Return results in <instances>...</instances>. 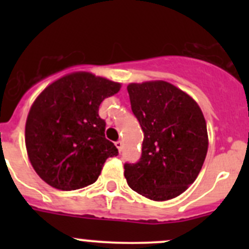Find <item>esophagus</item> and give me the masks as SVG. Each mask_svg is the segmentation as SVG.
<instances>
[{"mask_svg":"<svg viewBox=\"0 0 249 249\" xmlns=\"http://www.w3.org/2000/svg\"><path fill=\"white\" fill-rule=\"evenodd\" d=\"M115 147L118 148V150H119V152H122V149H123V141H117V142H115Z\"/></svg>","mask_w":249,"mask_h":249,"instance_id":"obj_1","label":"esophagus"}]
</instances>
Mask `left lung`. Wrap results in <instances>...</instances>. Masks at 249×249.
Instances as JSON below:
<instances>
[{
	"mask_svg": "<svg viewBox=\"0 0 249 249\" xmlns=\"http://www.w3.org/2000/svg\"><path fill=\"white\" fill-rule=\"evenodd\" d=\"M127 92L144 134L140 160L124 165L127 184L154 201L173 199L196 179L207 154L201 109L189 95L162 80L132 83Z\"/></svg>",
	"mask_w": 249,
	"mask_h": 249,
	"instance_id": "8db88e82",
	"label": "left lung"
}]
</instances>
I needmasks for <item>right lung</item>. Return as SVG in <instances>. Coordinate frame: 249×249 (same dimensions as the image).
Instances as JSON below:
<instances>
[{
    "label": "right lung",
    "mask_w": 249,
    "mask_h": 249,
    "mask_svg": "<svg viewBox=\"0 0 249 249\" xmlns=\"http://www.w3.org/2000/svg\"><path fill=\"white\" fill-rule=\"evenodd\" d=\"M119 83L77 72L60 78L32 105L25 126L27 154L37 175L60 190L96 182L114 143L105 137L106 122L99 107L117 94Z\"/></svg>",
    "instance_id": "1"
}]
</instances>
